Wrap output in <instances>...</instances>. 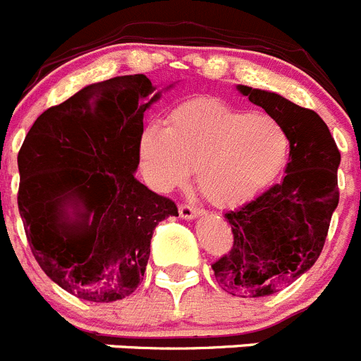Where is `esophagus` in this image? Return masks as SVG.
<instances>
[{
    "label": "esophagus",
    "mask_w": 361,
    "mask_h": 361,
    "mask_svg": "<svg viewBox=\"0 0 361 361\" xmlns=\"http://www.w3.org/2000/svg\"><path fill=\"white\" fill-rule=\"evenodd\" d=\"M178 214H180V218H184V220H191V218L200 216V214H202V209L188 206V204H183V206L178 207Z\"/></svg>",
    "instance_id": "34e87169"
}]
</instances>
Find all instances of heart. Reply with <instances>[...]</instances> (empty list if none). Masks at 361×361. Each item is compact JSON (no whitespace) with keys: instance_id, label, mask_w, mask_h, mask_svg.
Returning <instances> with one entry per match:
<instances>
[{"instance_id":"1","label":"heart","mask_w":361,"mask_h":361,"mask_svg":"<svg viewBox=\"0 0 361 361\" xmlns=\"http://www.w3.org/2000/svg\"><path fill=\"white\" fill-rule=\"evenodd\" d=\"M290 135L269 114H252L211 98L184 102L166 127L148 125L140 157L157 190L183 186L197 166V184L214 206L231 207L256 197L281 173Z\"/></svg>"}]
</instances>
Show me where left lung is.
Returning <instances> with one entry per match:
<instances>
[{
	"mask_svg": "<svg viewBox=\"0 0 361 361\" xmlns=\"http://www.w3.org/2000/svg\"><path fill=\"white\" fill-rule=\"evenodd\" d=\"M238 91L283 123L290 135V163L281 183L227 211L233 247L211 267L226 292L267 297L299 279L319 259L338 206L340 152L312 109L247 85H238Z\"/></svg>",
	"mask_w": 361,
	"mask_h": 361,
	"instance_id": "left-lung-1",
	"label": "left lung"
}]
</instances>
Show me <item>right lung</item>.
I'll use <instances>...</instances> for the list:
<instances>
[{"mask_svg": "<svg viewBox=\"0 0 361 361\" xmlns=\"http://www.w3.org/2000/svg\"><path fill=\"white\" fill-rule=\"evenodd\" d=\"M161 92L145 75L91 84L49 107L18 154L19 214L46 276L91 302L143 281L154 229L173 200L134 177L145 111Z\"/></svg>", "mask_w": 361, "mask_h": 361, "instance_id": "right-lung-1", "label": "right lung"}]
</instances>
